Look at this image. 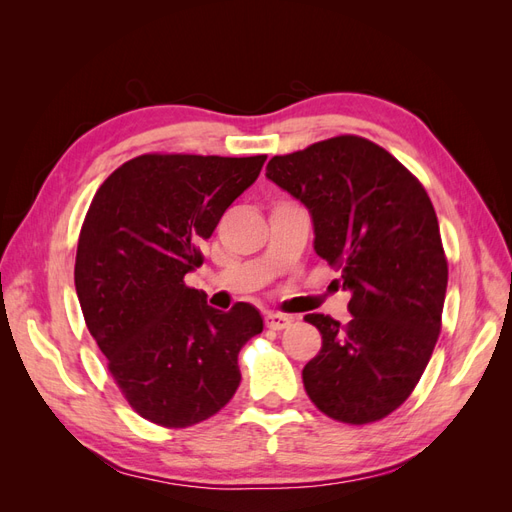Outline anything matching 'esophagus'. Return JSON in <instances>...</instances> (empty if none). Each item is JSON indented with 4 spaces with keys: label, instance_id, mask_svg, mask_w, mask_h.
<instances>
[{
    "label": "esophagus",
    "instance_id": "34e87169",
    "mask_svg": "<svg viewBox=\"0 0 512 512\" xmlns=\"http://www.w3.org/2000/svg\"><path fill=\"white\" fill-rule=\"evenodd\" d=\"M290 322H292V318H288V316H284V314H273V312H269V314L265 316V324H267L269 329H273V331L288 329Z\"/></svg>",
    "mask_w": 512,
    "mask_h": 512
}]
</instances>
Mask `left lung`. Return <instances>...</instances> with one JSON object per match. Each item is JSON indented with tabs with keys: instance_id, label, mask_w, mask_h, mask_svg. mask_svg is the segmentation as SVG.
<instances>
[{
	"instance_id": "1",
	"label": "left lung",
	"mask_w": 512,
	"mask_h": 512,
	"mask_svg": "<svg viewBox=\"0 0 512 512\" xmlns=\"http://www.w3.org/2000/svg\"><path fill=\"white\" fill-rule=\"evenodd\" d=\"M267 179L312 215L314 250L350 292L348 324L305 316L322 335L305 391L335 421H380L408 399L440 335L448 265L431 200L361 136L275 156Z\"/></svg>"
}]
</instances>
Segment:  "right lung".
<instances>
[{
    "instance_id": "obj_1",
    "label": "right lung",
    "mask_w": 512,
    "mask_h": 512,
    "mask_svg": "<svg viewBox=\"0 0 512 512\" xmlns=\"http://www.w3.org/2000/svg\"><path fill=\"white\" fill-rule=\"evenodd\" d=\"M267 156H138L96 192L81 228L74 284L108 369L151 423L190 427L220 412L241 382L237 356L262 331L250 303L207 305L183 277L200 243L258 179Z\"/></svg>"
}]
</instances>
